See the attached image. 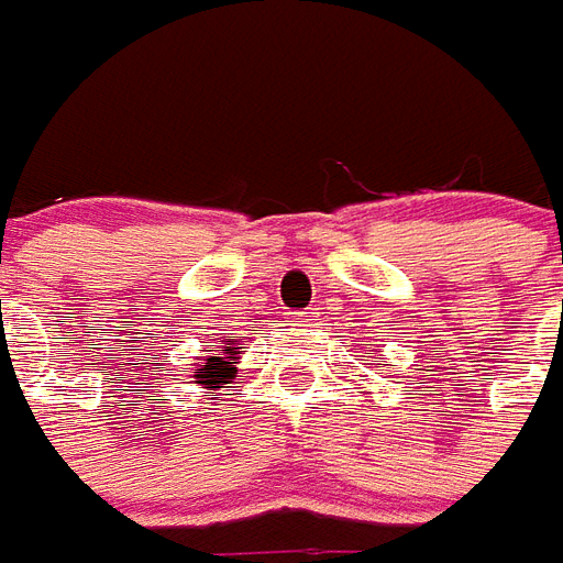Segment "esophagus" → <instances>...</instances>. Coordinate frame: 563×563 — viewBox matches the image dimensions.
I'll return each instance as SVG.
<instances>
[{"label":"esophagus","mask_w":563,"mask_h":563,"mask_svg":"<svg viewBox=\"0 0 563 563\" xmlns=\"http://www.w3.org/2000/svg\"><path fill=\"white\" fill-rule=\"evenodd\" d=\"M290 321L300 327H312L314 324V312H290Z\"/></svg>","instance_id":"obj_1"}]
</instances>
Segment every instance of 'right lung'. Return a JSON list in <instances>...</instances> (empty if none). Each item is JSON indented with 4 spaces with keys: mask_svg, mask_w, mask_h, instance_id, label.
<instances>
[{
    "mask_svg": "<svg viewBox=\"0 0 563 563\" xmlns=\"http://www.w3.org/2000/svg\"><path fill=\"white\" fill-rule=\"evenodd\" d=\"M227 345H230V342H227ZM227 354H233V349H224V357H206V361L199 364V385H206V388H224L227 382L233 378V369H236V366H233L236 361L227 357Z\"/></svg>",
    "mask_w": 563,
    "mask_h": 563,
    "instance_id": "1",
    "label": "right lung"
}]
</instances>
